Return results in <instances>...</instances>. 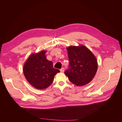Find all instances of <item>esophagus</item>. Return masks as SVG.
Wrapping results in <instances>:
<instances>
[{
	"mask_svg": "<svg viewBox=\"0 0 122 122\" xmlns=\"http://www.w3.org/2000/svg\"><path fill=\"white\" fill-rule=\"evenodd\" d=\"M60 70V72H64V68H61Z\"/></svg>",
	"mask_w": 122,
	"mask_h": 122,
	"instance_id": "1",
	"label": "esophagus"
}]
</instances>
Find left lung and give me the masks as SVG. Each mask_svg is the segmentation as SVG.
Listing matches in <instances>:
<instances>
[{"label":"left lung","instance_id":"8db88e82","mask_svg":"<svg viewBox=\"0 0 122 122\" xmlns=\"http://www.w3.org/2000/svg\"><path fill=\"white\" fill-rule=\"evenodd\" d=\"M67 49L69 63L65 74L76 86L88 84L97 71V62L95 57L84 46H69Z\"/></svg>","mask_w":122,"mask_h":122}]
</instances>
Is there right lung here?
Instances as JSON below:
<instances>
[{
    "mask_svg": "<svg viewBox=\"0 0 122 122\" xmlns=\"http://www.w3.org/2000/svg\"><path fill=\"white\" fill-rule=\"evenodd\" d=\"M43 50L37 54H31L23 67V72L28 81L36 89H45L49 86L54 76L60 72L53 68L52 61L48 60Z\"/></svg>",
    "mask_w": 122,
    "mask_h": 122,
    "instance_id": "1",
    "label": "right lung"
}]
</instances>
